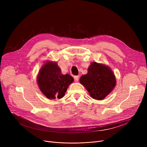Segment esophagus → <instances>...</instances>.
Listing matches in <instances>:
<instances>
[{"label": "esophagus", "mask_w": 147, "mask_h": 147, "mask_svg": "<svg viewBox=\"0 0 147 147\" xmlns=\"http://www.w3.org/2000/svg\"><path fill=\"white\" fill-rule=\"evenodd\" d=\"M74 79L76 82H78L79 81V76H74Z\"/></svg>", "instance_id": "1"}]
</instances>
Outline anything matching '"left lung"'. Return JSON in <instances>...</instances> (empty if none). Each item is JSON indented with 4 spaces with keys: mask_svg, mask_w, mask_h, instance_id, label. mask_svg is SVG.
<instances>
[{
    "mask_svg": "<svg viewBox=\"0 0 147 147\" xmlns=\"http://www.w3.org/2000/svg\"><path fill=\"white\" fill-rule=\"evenodd\" d=\"M80 83L86 88L90 96L96 100H102L114 89L116 80L113 71L107 65L93 62L88 73L81 76Z\"/></svg>",
    "mask_w": 147,
    "mask_h": 147,
    "instance_id": "1",
    "label": "left lung"
}]
</instances>
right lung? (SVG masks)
<instances>
[{"instance_id": "obj_1", "label": "right lung", "mask_w": 147, "mask_h": 147, "mask_svg": "<svg viewBox=\"0 0 147 147\" xmlns=\"http://www.w3.org/2000/svg\"><path fill=\"white\" fill-rule=\"evenodd\" d=\"M38 88L48 99H61L74 79L69 74H63L56 62L48 61L42 67L37 78Z\"/></svg>"}]
</instances>
